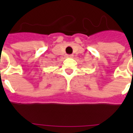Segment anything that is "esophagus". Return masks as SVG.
<instances>
[{"label":"esophagus","instance_id":"1","mask_svg":"<svg viewBox=\"0 0 133 133\" xmlns=\"http://www.w3.org/2000/svg\"><path fill=\"white\" fill-rule=\"evenodd\" d=\"M72 55H68V57H72Z\"/></svg>","mask_w":133,"mask_h":133}]
</instances>
